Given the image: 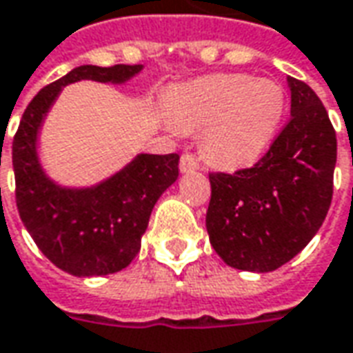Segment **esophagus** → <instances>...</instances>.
I'll return each mask as SVG.
<instances>
[{"label": "esophagus", "mask_w": 353, "mask_h": 353, "mask_svg": "<svg viewBox=\"0 0 353 353\" xmlns=\"http://www.w3.org/2000/svg\"><path fill=\"white\" fill-rule=\"evenodd\" d=\"M199 169V159L194 154H182L181 156V171L194 172Z\"/></svg>", "instance_id": "1"}]
</instances>
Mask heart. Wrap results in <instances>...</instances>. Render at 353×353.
Instances as JSON below:
<instances>
[{"mask_svg": "<svg viewBox=\"0 0 353 353\" xmlns=\"http://www.w3.org/2000/svg\"><path fill=\"white\" fill-rule=\"evenodd\" d=\"M287 110L283 87L249 74H214L172 91L167 127L201 131L207 159L224 169L254 163L268 150Z\"/></svg>", "mask_w": 353, "mask_h": 353, "instance_id": "obj_1", "label": "heart"}]
</instances>
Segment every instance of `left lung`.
Segmentation results:
<instances>
[{
    "label": "left lung",
    "instance_id": "8db88e82",
    "mask_svg": "<svg viewBox=\"0 0 353 353\" xmlns=\"http://www.w3.org/2000/svg\"><path fill=\"white\" fill-rule=\"evenodd\" d=\"M291 119L249 169L211 172L207 232L228 266L272 272L310 243L332 199L336 134L312 87L287 77Z\"/></svg>",
    "mask_w": 353,
    "mask_h": 353
}]
</instances>
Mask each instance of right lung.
<instances>
[{
    "instance_id": "obj_1",
    "label": "right lung",
    "mask_w": 353,
    "mask_h": 353,
    "mask_svg": "<svg viewBox=\"0 0 353 353\" xmlns=\"http://www.w3.org/2000/svg\"><path fill=\"white\" fill-rule=\"evenodd\" d=\"M141 70L142 64L77 66L37 92L12 139L19 214L39 251L72 276H108L131 264L154 205L179 179V154H139L97 186L64 188L45 174L37 134L62 87L81 79L125 83Z\"/></svg>"
}]
</instances>
